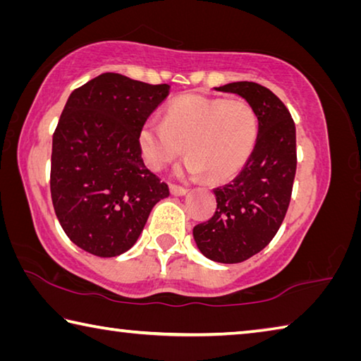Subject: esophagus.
I'll use <instances>...</instances> for the list:
<instances>
[{
	"mask_svg": "<svg viewBox=\"0 0 361 361\" xmlns=\"http://www.w3.org/2000/svg\"><path fill=\"white\" fill-rule=\"evenodd\" d=\"M188 191H189V189L185 188V186H178V185L170 186V192H172L173 195H185Z\"/></svg>",
	"mask_w": 361,
	"mask_h": 361,
	"instance_id": "34e87169",
	"label": "esophagus"
}]
</instances>
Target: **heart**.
<instances>
[{"mask_svg": "<svg viewBox=\"0 0 361 361\" xmlns=\"http://www.w3.org/2000/svg\"><path fill=\"white\" fill-rule=\"evenodd\" d=\"M257 139L259 116L247 101L191 94L170 104L164 120L142 128L140 147L153 170L166 167L186 147V173L227 180L246 166Z\"/></svg>", "mask_w": 361, "mask_h": 361, "instance_id": "heart-1", "label": "heart"}]
</instances>
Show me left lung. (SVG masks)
<instances>
[{"label":"left lung","mask_w":361,"mask_h":361,"mask_svg":"<svg viewBox=\"0 0 361 361\" xmlns=\"http://www.w3.org/2000/svg\"><path fill=\"white\" fill-rule=\"evenodd\" d=\"M216 90L251 104L259 116V139L243 170L214 189L213 218L195 226L192 233L205 257L240 264L260 252L283 224L297 172V137L290 112L268 88L233 82Z\"/></svg>","instance_id":"left-lung-1"}]
</instances>
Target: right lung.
<instances>
[{"instance_id": "right-lung-1", "label": "right lung", "mask_w": 361, "mask_h": 361, "mask_svg": "<svg viewBox=\"0 0 361 361\" xmlns=\"http://www.w3.org/2000/svg\"><path fill=\"white\" fill-rule=\"evenodd\" d=\"M169 88L106 72L71 93L51 142L50 192L63 231L83 251L126 252L169 195L139 140Z\"/></svg>"}]
</instances>
